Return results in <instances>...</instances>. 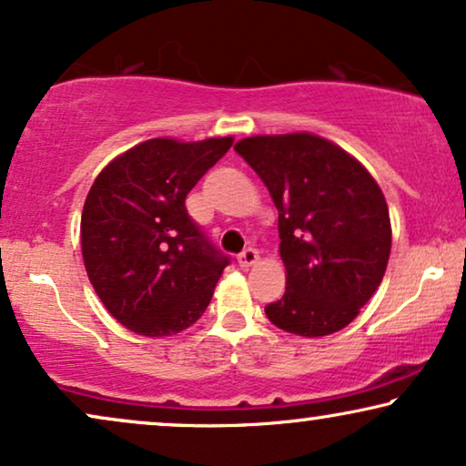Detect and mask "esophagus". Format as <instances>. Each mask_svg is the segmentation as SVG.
Instances as JSON below:
<instances>
[{"instance_id": "1", "label": "esophagus", "mask_w": 466, "mask_h": 466, "mask_svg": "<svg viewBox=\"0 0 466 466\" xmlns=\"http://www.w3.org/2000/svg\"><path fill=\"white\" fill-rule=\"evenodd\" d=\"M258 261V250L257 248H244V250L239 252V257H238V263L241 265V268H252V265H255Z\"/></svg>"}]
</instances>
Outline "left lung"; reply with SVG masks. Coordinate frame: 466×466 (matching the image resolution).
<instances>
[{
	"mask_svg": "<svg viewBox=\"0 0 466 466\" xmlns=\"http://www.w3.org/2000/svg\"><path fill=\"white\" fill-rule=\"evenodd\" d=\"M235 152L278 209L287 291L265 306L268 319L306 338L347 328L388 268L391 227L379 184L353 156L308 132L248 137Z\"/></svg>",
	"mask_w": 466,
	"mask_h": 466,
	"instance_id": "1",
	"label": "left lung"
}]
</instances>
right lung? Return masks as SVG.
<instances>
[{"instance_id":"1","label":"right lung","mask_w":466,"mask_h":466,"mask_svg":"<svg viewBox=\"0 0 466 466\" xmlns=\"http://www.w3.org/2000/svg\"><path fill=\"white\" fill-rule=\"evenodd\" d=\"M231 145V137L149 138L96 177L81 216L83 261L102 304L135 334L171 336L197 323L231 263L186 209Z\"/></svg>"}]
</instances>
